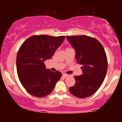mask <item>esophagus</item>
Segmentation results:
<instances>
[{"label":"esophagus","mask_w":122,"mask_h":122,"mask_svg":"<svg viewBox=\"0 0 122 122\" xmlns=\"http://www.w3.org/2000/svg\"><path fill=\"white\" fill-rule=\"evenodd\" d=\"M62 76H63V77H65V78H67V77H68L69 76V75H67V74H65V73L63 74Z\"/></svg>","instance_id":"obj_1"}]
</instances>
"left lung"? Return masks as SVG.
I'll return each instance as SVG.
<instances>
[{
  "instance_id": "1",
  "label": "left lung",
  "mask_w": 122,
  "mask_h": 122,
  "mask_svg": "<svg viewBox=\"0 0 122 122\" xmlns=\"http://www.w3.org/2000/svg\"><path fill=\"white\" fill-rule=\"evenodd\" d=\"M76 52L77 62L82 65V75L76 76V84L69 88L76 97L85 98L100 87L107 73V56L102 45L96 39L86 36H66Z\"/></svg>"
}]
</instances>
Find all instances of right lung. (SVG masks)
<instances>
[{
  "label": "right lung",
  "instance_id": "1",
  "mask_svg": "<svg viewBox=\"0 0 122 122\" xmlns=\"http://www.w3.org/2000/svg\"><path fill=\"white\" fill-rule=\"evenodd\" d=\"M65 38L33 36L21 45L16 56V70L21 84L30 94L38 97L47 96L61 77L59 71L46 69L44 61L53 57Z\"/></svg>",
  "mask_w": 122,
  "mask_h": 122
}]
</instances>
